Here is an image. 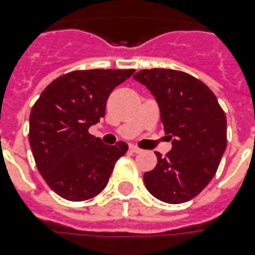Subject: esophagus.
<instances>
[{
    "mask_svg": "<svg viewBox=\"0 0 255 255\" xmlns=\"http://www.w3.org/2000/svg\"><path fill=\"white\" fill-rule=\"evenodd\" d=\"M129 149H131V152H133V153H140V152H141V149H140L139 147H136V145H129Z\"/></svg>",
    "mask_w": 255,
    "mask_h": 255,
    "instance_id": "esophagus-1",
    "label": "esophagus"
}]
</instances>
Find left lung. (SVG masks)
<instances>
[{
    "mask_svg": "<svg viewBox=\"0 0 255 255\" xmlns=\"http://www.w3.org/2000/svg\"><path fill=\"white\" fill-rule=\"evenodd\" d=\"M155 96L164 131L172 140L165 157L144 173L152 196L168 204L196 197L210 182L226 149V116L212 90L189 74L169 69L133 75Z\"/></svg>",
    "mask_w": 255,
    "mask_h": 255,
    "instance_id": "8db88e82",
    "label": "left lung"
}]
</instances>
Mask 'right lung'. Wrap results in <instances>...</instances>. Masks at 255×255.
Returning a JSON list of instances; mask_svg holds the SVG:
<instances>
[{
	"mask_svg": "<svg viewBox=\"0 0 255 255\" xmlns=\"http://www.w3.org/2000/svg\"><path fill=\"white\" fill-rule=\"evenodd\" d=\"M135 70H78L57 78L30 112L29 143L47 185L69 201H85L106 188L128 145L104 144L88 133L106 114L116 86Z\"/></svg>",
	"mask_w": 255,
	"mask_h": 255,
	"instance_id": "right-lung-1",
	"label": "right lung"
}]
</instances>
